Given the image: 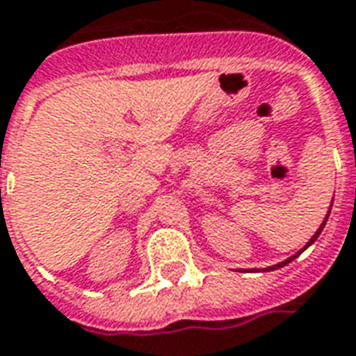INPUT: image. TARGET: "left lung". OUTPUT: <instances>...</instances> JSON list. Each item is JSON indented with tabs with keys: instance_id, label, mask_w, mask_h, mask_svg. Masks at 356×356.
Here are the masks:
<instances>
[{
	"instance_id": "left-lung-1",
	"label": "left lung",
	"mask_w": 356,
	"mask_h": 356,
	"mask_svg": "<svg viewBox=\"0 0 356 356\" xmlns=\"http://www.w3.org/2000/svg\"><path fill=\"white\" fill-rule=\"evenodd\" d=\"M327 216H330V213H327ZM327 216H325L324 223H322V225H320V229H318L316 233H314V235H312V238H310V241H308V243H307V247H310V245H312V243H314V241H316V238H318V235H320V233H322V229H324V225H325V221H327ZM307 247H305V248H307ZM305 248H302V250H305ZM302 250H299V252H297V254H293V256H291V258H287V260H285V262H280V264L270 266V268H266V270H277V268H283V266H285V264H289L291 260H295V258H297V256H299L300 252H302Z\"/></svg>"
}]
</instances>
